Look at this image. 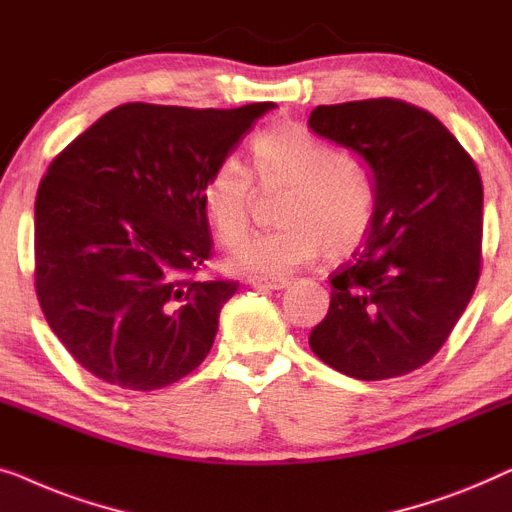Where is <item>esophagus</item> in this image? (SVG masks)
Masks as SVG:
<instances>
[{
	"label": "esophagus",
	"instance_id": "obj_1",
	"mask_svg": "<svg viewBox=\"0 0 512 512\" xmlns=\"http://www.w3.org/2000/svg\"><path fill=\"white\" fill-rule=\"evenodd\" d=\"M248 285L262 287V290H283V287L290 285V278H259V276H253V278H248Z\"/></svg>",
	"mask_w": 512,
	"mask_h": 512
}]
</instances>
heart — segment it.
<instances>
[{"label":"heart","instance_id":"obj_1","mask_svg":"<svg viewBox=\"0 0 512 512\" xmlns=\"http://www.w3.org/2000/svg\"><path fill=\"white\" fill-rule=\"evenodd\" d=\"M255 174L264 187L287 185L278 229L250 236L229 266L255 276H287L320 255L336 259L359 246L373 220V187L341 150L294 122H280L253 139ZM255 183L236 155L215 164L201 185V204L225 246L248 232Z\"/></svg>","mask_w":512,"mask_h":512}]
</instances>
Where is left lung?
<instances>
[{
  "label": "left lung",
  "instance_id": "1",
  "mask_svg": "<svg viewBox=\"0 0 512 512\" xmlns=\"http://www.w3.org/2000/svg\"><path fill=\"white\" fill-rule=\"evenodd\" d=\"M308 127L362 157L376 197L308 343L350 378L406 376L441 350L478 285L480 174L441 120L399 99L318 106Z\"/></svg>",
  "mask_w": 512,
  "mask_h": 512
}]
</instances>
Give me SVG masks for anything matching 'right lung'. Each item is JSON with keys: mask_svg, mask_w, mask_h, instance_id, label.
<instances>
[{"mask_svg": "<svg viewBox=\"0 0 512 512\" xmlns=\"http://www.w3.org/2000/svg\"><path fill=\"white\" fill-rule=\"evenodd\" d=\"M276 104H122L50 162L34 204V287L69 355L122 390L204 362L234 280H194L213 239L206 176Z\"/></svg>", "mask_w": 512, "mask_h": 512, "instance_id": "add662e5", "label": "right lung"}]
</instances>
